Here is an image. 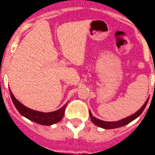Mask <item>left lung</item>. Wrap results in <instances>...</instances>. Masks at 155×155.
<instances>
[{"mask_svg": "<svg viewBox=\"0 0 155 155\" xmlns=\"http://www.w3.org/2000/svg\"><path fill=\"white\" fill-rule=\"evenodd\" d=\"M148 101H149V98L147 100V101L145 102L144 104L142 106V108H140L138 111H137L136 113H134L133 115L129 116L127 117L123 118V119H121L120 120H117V121H105V120H100V119H97V117H95L94 116L92 115V113L89 111L90 118H91V120H92L93 124L97 125L98 127L103 128V129H105V130H110V129H116V128L122 127L124 125H127V124L130 123L134 120H135L136 118L138 117L142 114V113L143 112L145 108H146V106H147V103H148Z\"/></svg>", "mask_w": 155, "mask_h": 155, "instance_id": "1", "label": "left lung"}]
</instances>
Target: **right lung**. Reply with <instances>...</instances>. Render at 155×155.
<instances>
[{
    "mask_svg": "<svg viewBox=\"0 0 155 155\" xmlns=\"http://www.w3.org/2000/svg\"><path fill=\"white\" fill-rule=\"evenodd\" d=\"M9 93H10L11 99L13 101V104L23 117H25L29 120H32L34 122H36L42 125H51L60 121L62 118L63 117L66 106L68 104V103H66L62 108L58 109V110L54 111V112L42 113V112H39V111L33 110L31 108H29L25 107V105H23L22 104L16 99L10 89H9Z\"/></svg>",
    "mask_w": 155,
    "mask_h": 155,
    "instance_id": "right-lung-1",
    "label": "right lung"
}]
</instances>
